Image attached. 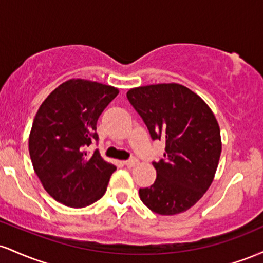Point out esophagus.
<instances>
[{
  "label": "esophagus",
  "instance_id": "esophagus-1",
  "mask_svg": "<svg viewBox=\"0 0 263 263\" xmlns=\"http://www.w3.org/2000/svg\"><path fill=\"white\" fill-rule=\"evenodd\" d=\"M123 163H125V164L127 165L128 168H131V167H135V165H136V163H137V158H135V157H132V158L127 159V161H125V162H123Z\"/></svg>",
  "mask_w": 263,
  "mask_h": 263
}]
</instances>
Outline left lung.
<instances>
[{
    "label": "left lung",
    "instance_id": "1",
    "mask_svg": "<svg viewBox=\"0 0 263 263\" xmlns=\"http://www.w3.org/2000/svg\"><path fill=\"white\" fill-rule=\"evenodd\" d=\"M129 104L146 123L151 138L165 141V153L152 162L156 182L140 189V198L159 215L193 206L213 183L221 155L220 128L205 102L179 84L131 89Z\"/></svg>",
    "mask_w": 263,
    "mask_h": 263
}]
</instances>
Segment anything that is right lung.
<instances>
[{
    "instance_id": "add662e5",
    "label": "right lung",
    "mask_w": 263,
    "mask_h": 263,
    "mask_svg": "<svg viewBox=\"0 0 263 263\" xmlns=\"http://www.w3.org/2000/svg\"><path fill=\"white\" fill-rule=\"evenodd\" d=\"M119 93L116 87L83 79L63 83L39 107L29 135V155L44 189L59 203L84 208L105 194L116 167L101 158L96 122Z\"/></svg>"
}]
</instances>
